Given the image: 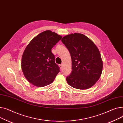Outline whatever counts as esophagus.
Instances as JSON below:
<instances>
[{
  "label": "esophagus",
  "mask_w": 123,
  "mask_h": 123,
  "mask_svg": "<svg viewBox=\"0 0 123 123\" xmlns=\"http://www.w3.org/2000/svg\"><path fill=\"white\" fill-rule=\"evenodd\" d=\"M60 68H61V69H62V67H63L62 65V64H60Z\"/></svg>",
  "instance_id": "1"
}]
</instances>
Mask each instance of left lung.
Returning <instances> with one entry per match:
<instances>
[{
	"label": "left lung",
	"instance_id": "1",
	"mask_svg": "<svg viewBox=\"0 0 123 123\" xmlns=\"http://www.w3.org/2000/svg\"><path fill=\"white\" fill-rule=\"evenodd\" d=\"M62 42L68 49L72 71L67 78L71 87L85 90L94 85L102 74L103 61L99 50L88 37L80 33L64 36Z\"/></svg>",
	"mask_w": 123,
	"mask_h": 123
}]
</instances>
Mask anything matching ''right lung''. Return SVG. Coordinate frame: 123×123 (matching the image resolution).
I'll use <instances>...</instances> for the list:
<instances>
[{
	"mask_svg": "<svg viewBox=\"0 0 123 123\" xmlns=\"http://www.w3.org/2000/svg\"><path fill=\"white\" fill-rule=\"evenodd\" d=\"M62 38L55 32L47 30L36 36L26 47L21 67L24 76L32 84L44 87L54 81L60 69L51 49Z\"/></svg>",
	"mask_w": 123,
	"mask_h": 123,
	"instance_id": "1",
	"label": "right lung"
}]
</instances>
